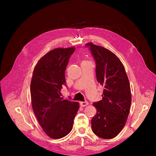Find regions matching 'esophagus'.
Here are the masks:
<instances>
[{"instance_id":"1","label":"esophagus","mask_w":156,"mask_h":156,"mask_svg":"<svg viewBox=\"0 0 156 156\" xmlns=\"http://www.w3.org/2000/svg\"><path fill=\"white\" fill-rule=\"evenodd\" d=\"M87 105H88V102L85 101V102H80V105L81 107H85Z\"/></svg>"}]
</instances>
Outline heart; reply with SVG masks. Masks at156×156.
Instances as JSON below:
<instances>
[{"instance_id": "heart-1", "label": "heart", "mask_w": 156, "mask_h": 156, "mask_svg": "<svg viewBox=\"0 0 156 156\" xmlns=\"http://www.w3.org/2000/svg\"><path fill=\"white\" fill-rule=\"evenodd\" d=\"M84 62H85V61H84Z\"/></svg>"}]
</instances>
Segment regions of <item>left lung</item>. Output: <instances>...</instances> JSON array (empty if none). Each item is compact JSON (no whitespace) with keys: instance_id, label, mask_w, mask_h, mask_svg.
I'll list each match as a JSON object with an SVG mask.
<instances>
[{"instance_id":"left-lung-1","label":"left lung","mask_w":156,"mask_h":156,"mask_svg":"<svg viewBox=\"0 0 156 156\" xmlns=\"http://www.w3.org/2000/svg\"><path fill=\"white\" fill-rule=\"evenodd\" d=\"M96 62L97 81L103 87L102 99L94 103L97 113L91 121L93 132L104 139L116 137L123 128L129 112L132 96L123 64L108 49L89 42Z\"/></svg>"}]
</instances>
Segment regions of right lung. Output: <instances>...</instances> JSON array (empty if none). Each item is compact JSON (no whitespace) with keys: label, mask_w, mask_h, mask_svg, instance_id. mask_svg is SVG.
Listing matches in <instances>:
<instances>
[{"label":"right lung","mask_w":156,"mask_h":156,"mask_svg":"<svg viewBox=\"0 0 156 156\" xmlns=\"http://www.w3.org/2000/svg\"><path fill=\"white\" fill-rule=\"evenodd\" d=\"M75 47L57 48L36 64L30 85L32 108L45 133L54 139L66 136L72 129L79 103L61 97L66 85L65 70Z\"/></svg>","instance_id":"1"}]
</instances>
